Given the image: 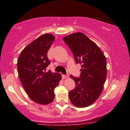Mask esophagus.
<instances>
[{
  "label": "esophagus",
  "instance_id": "1",
  "mask_svg": "<svg viewBox=\"0 0 130 130\" xmlns=\"http://www.w3.org/2000/svg\"><path fill=\"white\" fill-rule=\"evenodd\" d=\"M62 77L63 78H68V75H62Z\"/></svg>",
  "mask_w": 130,
  "mask_h": 130
}]
</instances>
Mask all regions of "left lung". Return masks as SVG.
Wrapping results in <instances>:
<instances>
[{
  "label": "left lung",
  "mask_w": 130,
  "mask_h": 130,
  "mask_svg": "<svg viewBox=\"0 0 130 130\" xmlns=\"http://www.w3.org/2000/svg\"><path fill=\"white\" fill-rule=\"evenodd\" d=\"M63 41L71 50L75 62L82 65L80 77L70 75L76 87L69 92V99L77 107H87L98 99L104 88L106 57L98 46L82 32L65 36Z\"/></svg>",
  "instance_id": "1"
}]
</instances>
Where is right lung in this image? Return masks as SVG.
<instances>
[{
  "label": "right lung",
  "mask_w": 130,
  "mask_h": 130,
  "mask_svg": "<svg viewBox=\"0 0 130 130\" xmlns=\"http://www.w3.org/2000/svg\"><path fill=\"white\" fill-rule=\"evenodd\" d=\"M55 36L44 34L24 48L18 60L21 82L30 99L40 104H48L55 99V88L61 79L60 73L46 69L50 64L47 53Z\"/></svg>",
  "instance_id": "add662e5"
}]
</instances>
